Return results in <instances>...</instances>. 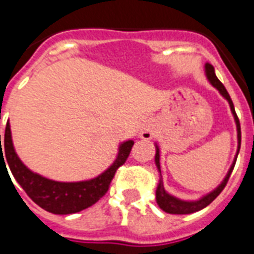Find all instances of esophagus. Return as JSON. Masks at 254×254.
<instances>
[{
    "label": "esophagus",
    "mask_w": 254,
    "mask_h": 254,
    "mask_svg": "<svg viewBox=\"0 0 254 254\" xmlns=\"http://www.w3.org/2000/svg\"><path fill=\"white\" fill-rule=\"evenodd\" d=\"M153 137V127L149 123H145L141 127V138L150 139Z\"/></svg>",
    "instance_id": "esophagus-1"
}]
</instances>
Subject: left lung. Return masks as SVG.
Wrapping results in <instances>:
<instances>
[{
	"instance_id": "8db88e82",
	"label": "left lung",
	"mask_w": 254,
	"mask_h": 254,
	"mask_svg": "<svg viewBox=\"0 0 254 254\" xmlns=\"http://www.w3.org/2000/svg\"><path fill=\"white\" fill-rule=\"evenodd\" d=\"M205 75L208 77V80L211 81V84L213 87L216 88L217 91L220 92L221 95L224 96L225 99L228 100L229 103V107H231V111L233 113V117H235V121H236V127H237V138H239V147H237V154H239V151H240V145H241V129H240V121H239V117H237L236 112H235V107H233V103L232 100H231V96L229 93L227 92L225 87L223 85L219 79L216 77L215 75V69L209 63L205 64ZM236 159H237V155L236 158H235V162L233 165L231 166L229 169L228 174H227V177L224 178V181L221 182V185L215 189L212 192H209L208 195H205L203 196L201 199L196 201H185V200H181V199H177V197L171 196L170 193H167L163 189V183H162V179L159 181V185L157 187V192H155V196H157V203L158 205L161 207V209H163L165 212L167 213H173V215H187V213H193L196 212V211H200L203 209L204 207L209 204V203H212L217 196H219V193L224 190L225 185H227V182H228L229 177H231V174H232V170L235 167V163H236ZM155 165L158 167L159 173H161V165H159V149L157 147V154H155Z\"/></svg>"
}]
</instances>
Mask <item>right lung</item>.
Segmentation results:
<instances>
[{
  "mask_svg": "<svg viewBox=\"0 0 254 254\" xmlns=\"http://www.w3.org/2000/svg\"><path fill=\"white\" fill-rule=\"evenodd\" d=\"M133 145L134 142L131 139L121 143L115 163L97 178H93L91 181L72 182V183L55 182L30 171L21 162V159L18 158L17 153L14 150L10 125L7 123L3 145H1L0 134V162L3 158H6L8 163L5 164V166L9 165L10 171L15 178V181L31 197V200L37 203L41 208L57 215H69L91 207L100 197H103L107 193L112 179L115 178L116 171L127 162ZM2 150L4 151L2 152Z\"/></svg>",
  "mask_w": 254,
  "mask_h": 254,
  "instance_id": "1",
  "label": "right lung"
}]
</instances>
